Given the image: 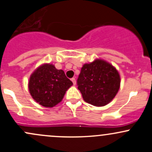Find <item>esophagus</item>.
Segmentation results:
<instances>
[{
    "label": "esophagus",
    "instance_id": "34e87169",
    "mask_svg": "<svg viewBox=\"0 0 152 152\" xmlns=\"http://www.w3.org/2000/svg\"><path fill=\"white\" fill-rule=\"evenodd\" d=\"M71 81H72V82H73V85H76V79H75V78H72V79H71Z\"/></svg>",
    "mask_w": 152,
    "mask_h": 152
}]
</instances>
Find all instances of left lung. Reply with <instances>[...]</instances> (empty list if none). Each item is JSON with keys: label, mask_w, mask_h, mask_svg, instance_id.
Masks as SVG:
<instances>
[{"label": "left lung", "mask_w": 152, "mask_h": 152, "mask_svg": "<svg viewBox=\"0 0 152 152\" xmlns=\"http://www.w3.org/2000/svg\"><path fill=\"white\" fill-rule=\"evenodd\" d=\"M120 76L111 64L100 59L84 64L77 79L83 99L95 106L109 103L120 87Z\"/></svg>", "instance_id": "obj_1"}]
</instances>
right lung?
<instances>
[{
  "mask_svg": "<svg viewBox=\"0 0 152 152\" xmlns=\"http://www.w3.org/2000/svg\"><path fill=\"white\" fill-rule=\"evenodd\" d=\"M73 85L63 70L52 64L40 65L30 77L28 89L32 97L38 104L52 108L62 101L65 92Z\"/></svg>",
  "mask_w": 152,
  "mask_h": 152,
  "instance_id": "add662e5",
  "label": "right lung"
}]
</instances>
